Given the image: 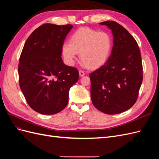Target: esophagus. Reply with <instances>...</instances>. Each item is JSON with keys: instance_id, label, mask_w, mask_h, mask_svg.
Listing matches in <instances>:
<instances>
[{"instance_id": "obj_1", "label": "esophagus", "mask_w": 159, "mask_h": 159, "mask_svg": "<svg viewBox=\"0 0 159 159\" xmlns=\"http://www.w3.org/2000/svg\"><path fill=\"white\" fill-rule=\"evenodd\" d=\"M79 75H80V76L82 77V76H84V75H85V72H84L83 70H79Z\"/></svg>"}]
</instances>
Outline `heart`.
<instances>
[{"label":"heart","mask_w":159,"mask_h":159,"mask_svg":"<svg viewBox=\"0 0 159 159\" xmlns=\"http://www.w3.org/2000/svg\"><path fill=\"white\" fill-rule=\"evenodd\" d=\"M112 47L113 38L109 33L84 27L72 34L70 43L66 42L62 44L61 54L67 65H74L80 53L84 65L96 68L107 61Z\"/></svg>","instance_id":"obj_1"}]
</instances>
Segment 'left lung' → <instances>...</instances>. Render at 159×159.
Wrapping results in <instances>:
<instances>
[{
  "mask_svg": "<svg viewBox=\"0 0 159 159\" xmlns=\"http://www.w3.org/2000/svg\"><path fill=\"white\" fill-rule=\"evenodd\" d=\"M111 30L113 46L105 64L89 74L95 108L109 115L125 111L135 103L143 81V65L135 39L115 21L99 23Z\"/></svg>",
  "mask_w": 159,
  "mask_h": 159,
  "instance_id": "obj_1",
  "label": "left lung"
}]
</instances>
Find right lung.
Listing matches in <instances>:
<instances>
[{
    "mask_svg": "<svg viewBox=\"0 0 159 159\" xmlns=\"http://www.w3.org/2000/svg\"><path fill=\"white\" fill-rule=\"evenodd\" d=\"M71 25L44 24L26 40L19 60V84L29 106L54 115L68 103L69 91L79 79L75 68L64 64L61 46Z\"/></svg>",
    "mask_w": 159,
    "mask_h": 159,
    "instance_id": "right-lung-1",
    "label": "right lung"
}]
</instances>
